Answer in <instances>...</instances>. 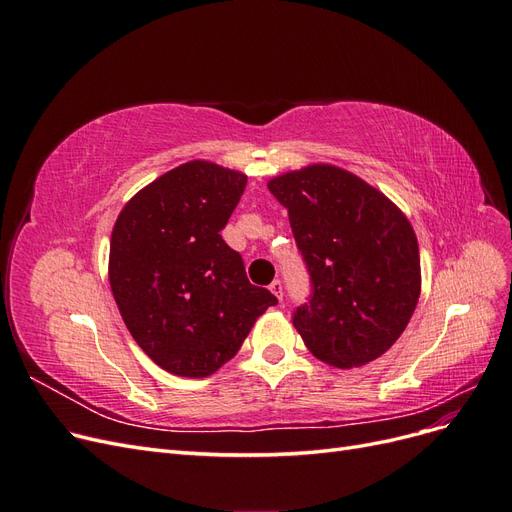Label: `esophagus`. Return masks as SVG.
<instances>
[{"label":"esophagus","instance_id":"esophagus-1","mask_svg":"<svg viewBox=\"0 0 512 512\" xmlns=\"http://www.w3.org/2000/svg\"><path fill=\"white\" fill-rule=\"evenodd\" d=\"M269 290L275 294L277 299L282 301V297H284V288H282V282H280V280H275V282L269 286Z\"/></svg>","mask_w":512,"mask_h":512}]
</instances>
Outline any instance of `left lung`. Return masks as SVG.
Returning <instances> with one entry per match:
<instances>
[{
	"label": "left lung",
	"mask_w": 512,
	"mask_h": 512,
	"mask_svg": "<svg viewBox=\"0 0 512 512\" xmlns=\"http://www.w3.org/2000/svg\"><path fill=\"white\" fill-rule=\"evenodd\" d=\"M288 209L314 294L292 318L322 363L376 361L404 333L421 294V256L406 213L374 185L333 164L269 179Z\"/></svg>",
	"instance_id": "1"
}]
</instances>
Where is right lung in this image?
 I'll return each instance as SVG.
<instances>
[{
  "instance_id": "obj_1",
  "label": "right lung",
  "mask_w": 512,
  "mask_h": 512,
  "mask_svg": "<svg viewBox=\"0 0 512 512\" xmlns=\"http://www.w3.org/2000/svg\"><path fill=\"white\" fill-rule=\"evenodd\" d=\"M247 175L185 162L136 192L117 215L108 282L149 359L181 378H207L235 356L277 299L252 286L222 239Z\"/></svg>"
}]
</instances>
